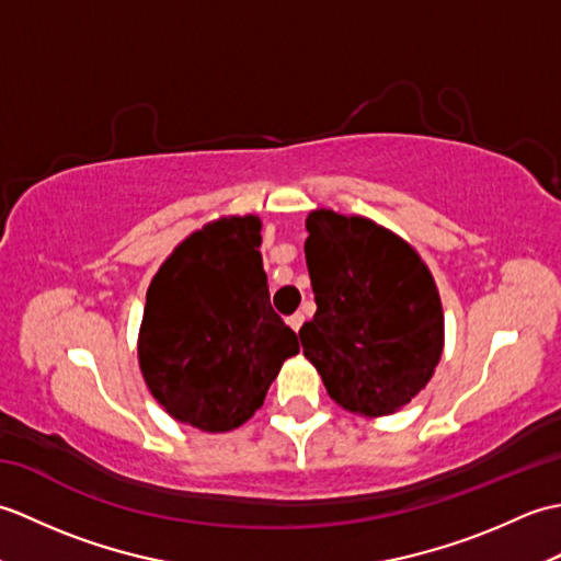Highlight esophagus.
Masks as SVG:
<instances>
[{"label":"esophagus","instance_id":"obj_1","mask_svg":"<svg viewBox=\"0 0 561 561\" xmlns=\"http://www.w3.org/2000/svg\"><path fill=\"white\" fill-rule=\"evenodd\" d=\"M287 323H289V328H291L294 332H299V330H301V325H304V313H294V316H289V318H287Z\"/></svg>","mask_w":561,"mask_h":561}]
</instances>
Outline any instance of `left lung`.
<instances>
[{
    "label": "left lung",
    "mask_w": 561,
    "mask_h": 561,
    "mask_svg": "<svg viewBox=\"0 0 561 561\" xmlns=\"http://www.w3.org/2000/svg\"><path fill=\"white\" fill-rule=\"evenodd\" d=\"M306 265L316 316L299 337L340 408L396 414L420 396L444 354V306L416 250L359 214L313 209Z\"/></svg>",
    "instance_id": "1"
}]
</instances>
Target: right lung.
I'll use <instances>...</instances> for the list:
<instances>
[{
    "mask_svg": "<svg viewBox=\"0 0 561 561\" xmlns=\"http://www.w3.org/2000/svg\"><path fill=\"white\" fill-rule=\"evenodd\" d=\"M255 214L207 221L173 248L147 289L137 356L173 420L221 434L265 402L296 332L272 311Z\"/></svg>",
    "mask_w": 561,
    "mask_h": 561,
    "instance_id": "right-lung-1",
    "label": "right lung"
}]
</instances>
